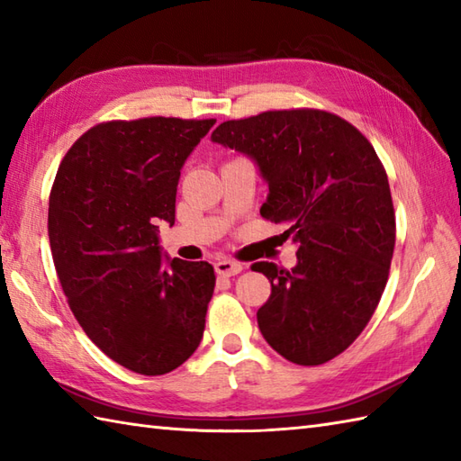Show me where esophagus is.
<instances>
[{"label":"esophagus","mask_w":461,"mask_h":461,"mask_svg":"<svg viewBox=\"0 0 461 461\" xmlns=\"http://www.w3.org/2000/svg\"><path fill=\"white\" fill-rule=\"evenodd\" d=\"M213 269L218 276H223V277H231V276H238V273L243 271V266L238 261L233 259H220L213 263Z\"/></svg>","instance_id":"esophagus-1"}]
</instances>
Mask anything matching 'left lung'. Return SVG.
<instances>
[{
	"mask_svg": "<svg viewBox=\"0 0 461 461\" xmlns=\"http://www.w3.org/2000/svg\"><path fill=\"white\" fill-rule=\"evenodd\" d=\"M212 140L256 160L269 185L259 213L285 223L297 266L259 261L271 281L258 311L263 339L283 358L317 366L357 340L384 293L396 218L384 166L358 129L319 109L225 121Z\"/></svg>",
	"mask_w": 461,
	"mask_h": 461,
	"instance_id": "obj_1",
	"label": "left lung"
}]
</instances>
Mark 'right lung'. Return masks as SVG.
<instances>
[{
	"instance_id": "right-lung-1",
	"label": "right lung",
	"mask_w": 461,
	"mask_h": 461,
	"mask_svg": "<svg viewBox=\"0 0 461 461\" xmlns=\"http://www.w3.org/2000/svg\"><path fill=\"white\" fill-rule=\"evenodd\" d=\"M213 124H96L65 154L49 195V243L68 307L106 357L144 376L178 368L203 337L213 267L162 259L156 223H174L180 170Z\"/></svg>"
}]
</instances>
